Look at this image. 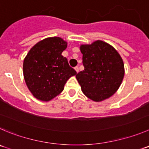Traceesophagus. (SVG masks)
I'll return each instance as SVG.
<instances>
[{
  "label": "esophagus",
  "mask_w": 149,
  "mask_h": 149,
  "mask_svg": "<svg viewBox=\"0 0 149 149\" xmlns=\"http://www.w3.org/2000/svg\"><path fill=\"white\" fill-rule=\"evenodd\" d=\"M74 69H75L76 72H77V73H78V72H79V68H78V66H75V67H74Z\"/></svg>",
  "instance_id": "obj_1"
}]
</instances>
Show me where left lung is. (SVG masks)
<instances>
[{"label": "left lung", "instance_id": "obj_1", "mask_svg": "<svg viewBox=\"0 0 149 149\" xmlns=\"http://www.w3.org/2000/svg\"><path fill=\"white\" fill-rule=\"evenodd\" d=\"M84 70L76 74L86 97L95 102L109 98L118 90L124 75V66L118 52L102 41L81 45Z\"/></svg>", "mask_w": 149, "mask_h": 149}]
</instances>
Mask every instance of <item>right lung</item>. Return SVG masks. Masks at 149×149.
Segmentation results:
<instances>
[{"label": "right lung", "mask_w": 149, "mask_h": 149, "mask_svg": "<svg viewBox=\"0 0 149 149\" xmlns=\"http://www.w3.org/2000/svg\"><path fill=\"white\" fill-rule=\"evenodd\" d=\"M67 47L59 37L47 38L30 49L23 62V74L30 91L38 100L49 101L61 93L77 74L61 55Z\"/></svg>", "instance_id": "obj_1"}]
</instances>
